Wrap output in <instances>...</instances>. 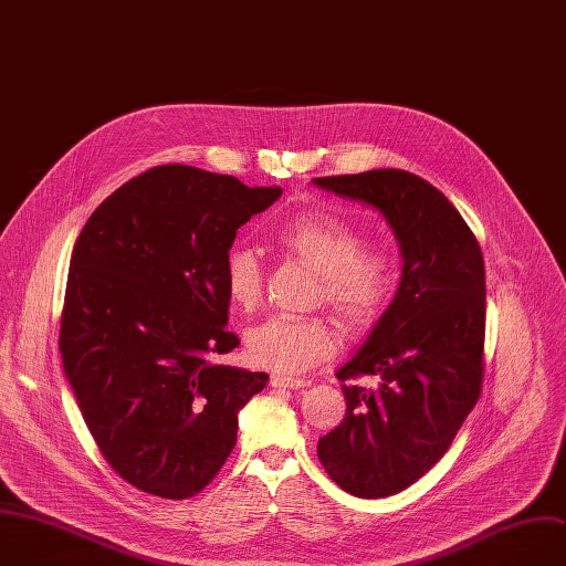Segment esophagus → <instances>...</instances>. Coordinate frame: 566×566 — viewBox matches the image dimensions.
<instances>
[{
	"instance_id": "esophagus-1",
	"label": "esophagus",
	"mask_w": 566,
	"mask_h": 566,
	"mask_svg": "<svg viewBox=\"0 0 566 566\" xmlns=\"http://www.w3.org/2000/svg\"><path fill=\"white\" fill-rule=\"evenodd\" d=\"M270 386L272 388H283V390H298L305 386L303 379H292V377H281V375H274L270 379Z\"/></svg>"
}]
</instances>
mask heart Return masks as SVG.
<instances>
[{"instance_id":"1","label":"heart","mask_w":566,"mask_h":566,"mask_svg":"<svg viewBox=\"0 0 566 566\" xmlns=\"http://www.w3.org/2000/svg\"><path fill=\"white\" fill-rule=\"evenodd\" d=\"M276 243L318 272L323 298L350 327L366 329L388 310L397 290L392 259L366 248L348 222L325 211H303L274 234ZM224 287L241 310H254L263 294V263L250 248L224 261ZM338 350V332L327 316H270L248 332L250 359L279 375H303Z\"/></svg>"}]
</instances>
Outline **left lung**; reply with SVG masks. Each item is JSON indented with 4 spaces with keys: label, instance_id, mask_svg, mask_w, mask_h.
<instances>
[{
    "label": "left lung",
    "instance_id": "8db88e82",
    "mask_svg": "<svg viewBox=\"0 0 566 566\" xmlns=\"http://www.w3.org/2000/svg\"><path fill=\"white\" fill-rule=\"evenodd\" d=\"M377 207L399 241L395 301L364 348L336 373L346 417L316 455L344 491L377 500L428 473L475 408L484 381L486 272L482 248L437 187L403 169L314 178ZM370 376L366 389L349 381Z\"/></svg>",
    "mask_w": 566,
    "mask_h": 566
}]
</instances>
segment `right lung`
<instances>
[{"label": "right lung", "instance_id": "right-lung-1", "mask_svg": "<svg viewBox=\"0 0 566 566\" xmlns=\"http://www.w3.org/2000/svg\"><path fill=\"white\" fill-rule=\"evenodd\" d=\"M279 196L160 165L113 191L75 241L64 373L99 453L143 493H200L237 446L239 410L270 379L218 359L239 346L224 327V261L241 224Z\"/></svg>", "mask_w": 566, "mask_h": 566}]
</instances>
